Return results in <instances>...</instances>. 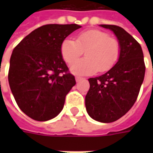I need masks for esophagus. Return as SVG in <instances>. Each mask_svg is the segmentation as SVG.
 I'll use <instances>...</instances> for the list:
<instances>
[{
  "label": "esophagus",
  "mask_w": 153,
  "mask_h": 153,
  "mask_svg": "<svg viewBox=\"0 0 153 153\" xmlns=\"http://www.w3.org/2000/svg\"><path fill=\"white\" fill-rule=\"evenodd\" d=\"M84 78L83 77H81V76H76V82H79V81H81V80H83Z\"/></svg>",
  "instance_id": "1"
}]
</instances>
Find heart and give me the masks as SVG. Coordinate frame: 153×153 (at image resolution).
<instances>
[{"label":"heart","mask_w":153,"mask_h":153,"mask_svg":"<svg viewBox=\"0 0 153 153\" xmlns=\"http://www.w3.org/2000/svg\"><path fill=\"white\" fill-rule=\"evenodd\" d=\"M85 51L84 60L75 61ZM120 43L108 33L100 30H88L79 33L76 41L65 39L60 46L63 59L71 65V72L76 75H92L107 71L114 66L120 56Z\"/></svg>","instance_id":"b5f03b06"}]
</instances>
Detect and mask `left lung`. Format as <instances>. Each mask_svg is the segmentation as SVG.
I'll return each mask as SVG.
<instances>
[{"mask_svg":"<svg viewBox=\"0 0 153 153\" xmlns=\"http://www.w3.org/2000/svg\"><path fill=\"white\" fill-rule=\"evenodd\" d=\"M111 30L120 43L117 63L106 73L89 78V90L85 97L88 115L101 123H112L122 117L135 103L145 76L146 65L138 42L114 25H101Z\"/></svg>","mask_w":153,"mask_h":153,"instance_id":"8db88e82","label":"left lung"}]
</instances>
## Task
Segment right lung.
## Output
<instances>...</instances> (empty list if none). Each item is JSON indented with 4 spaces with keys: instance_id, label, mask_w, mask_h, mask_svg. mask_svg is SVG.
Returning a JSON list of instances; mask_svg holds the SVG:
<instances>
[{
    "instance_id": "1",
    "label": "right lung",
    "mask_w": 153,
    "mask_h": 153,
    "mask_svg": "<svg viewBox=\"0 0 153 153\" xmlns=\"http://www.w3.org/2000/svg\"><path fill=\"white\" fill-rule=\"evenodd\" d=\"M81 28L46 25L17 45L10 59L8 82L20 110L36 121H48L62 111L65 96L76 84L60 53L62 42Z\"/></svg>"
}]
</instances>
